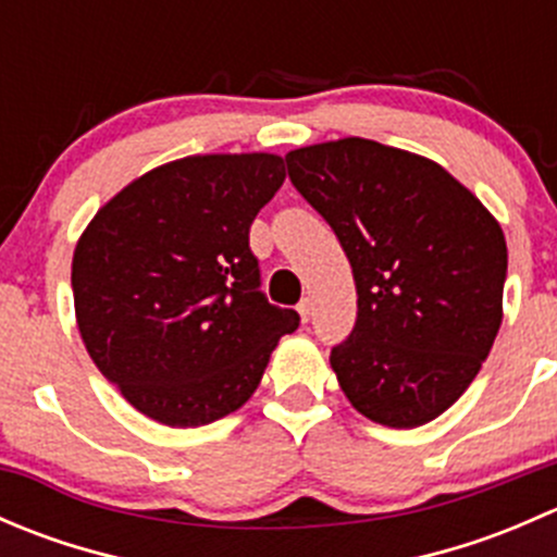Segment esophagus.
Here are the masks:
<instances>
[{
  "label": "esophagus",
  "mask_w": 557,
  "mask_h": 557,
  "mask_svg": "<svg viewBox=\"0 0 557 557\" xmlns=\"http://www.w3.org/2000/svg\"><path fill=\"white\" fill-rule=\"evenodd\" d=\"M296 310H299L301 323H307V320H310V314H312V305H310V299H301V301H299V307H296Z\"/></svg>",
  "instance_id": "esophagus-1"
}]
</instances>
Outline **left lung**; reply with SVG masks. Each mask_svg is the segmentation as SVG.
<instances>
[{
  "instance_id": "left-lung-1",
  "label": "left lung",
  "mask_w": 557,
  "mask_h": 557,
  "mask_svg": "<svg viewBox=\"0 0 557 557\" xmlns=\"http://www.w3.org/2000/svg\"><path fill=\"white\" fill-rule=\"evenodd\" d=\"M285 161L352 267L356 329L331 350L347 401L387 429L431 423L502 329V226L445 166L374 139L307 145Z\"/></svg>"
}]
</instances>
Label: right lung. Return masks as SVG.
Instances as JSON below:
<instances>
[{
	"mask_svg": "<svg viewBox=\"0 0 557 557\" xmlns=\"http://www.w3.org/2000/svg\"><path fill=\"white\" fill-rule=\"evenodd\" d=\"M283 180L274 153L185 156L117 190L77 239L83 345L145 418L196 429L237 412L299 329L296 310L258 290L247 245Z\"/></svg>",
	"mask_w": 557,
	"mask_h": 557,
	"instance_id": "obj_1",
	"label": "right lung"
}]
</instances>
